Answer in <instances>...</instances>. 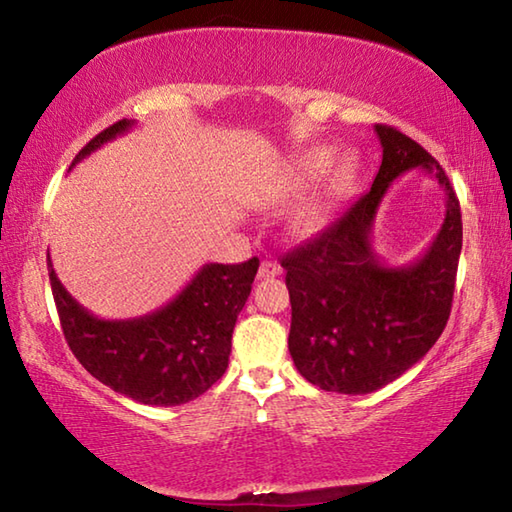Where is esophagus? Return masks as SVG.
<instances>
[{
  "label": "esophagus",
  "mask_w": 512,
  "mask_h": 512,
  "mask_svg": "<svg viewBox=\"0 0 512 512\" xmlns=\"http://www.w3.org/2000/svg\"><path fill=\"white\" fill-rule=\"evenodd\" d=\"M282 273V266L277 262H271V259H264L262 266H259L257 277L259 280H271V277H277Z\"/></svg>",
  "instance_id": "esophagus-1"
}]
</instances>
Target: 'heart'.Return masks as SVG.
Here are the masks:
<instances>
[{
  "label": "heart",
  "mask_w": 512,
  "mask_h": 512,
  "mask_svg": "<svg viewBox=\"0 0 512 512\" xmlns=\"http://www.w3.org/2000/svg\"><path fill=\"white\" fill-rule=\"evenodd\" d=\"M334 164V149L329 146H316V149L302 151L296 158L287 162V167L282 169L280 176H277L275 185L271 192L266 194L264 205L268 207H284L300 201L311 187H314L318 180H323L329 169ZM354 171V158L350 153H345L336 162V178H348ZM327 205L323 201H311L305 207H300L293 216V230L298 235H314L323 225L327 223Z\"/></svg>",
  "instance_id": "heart-1"
}]
</instances>
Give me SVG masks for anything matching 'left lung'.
Instances as JSON below:
<instances>
[{"instance_id":"left-lung-1","label":"left lung","mask_w":512,"mask_h":512,"mask_svg":"<svg viewBox=\"0 0 512 512\" xmlns=\"http://www.w3.org/2000/svg\"><path fill=\"white\" fill-rule=\"evenodd\" d=\"M375 133L384 155L370 192L282 257L291 359L309 384L345 395L391 384L433 348L452 311L463 246L461 205L443 167L397 128L377 124ZM411 168L444 187L446 221L420 260L388 267L371 248V223L392 180Z\"/></svg>"}]
</instances>
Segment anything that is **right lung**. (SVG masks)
Returning a JSON list of instances; mask_svg holds the SVG:
<instances>
[{
	"label": "right lung",
	"mask_w": 512,
	"mask_h": 512,
	"mask_svg": "<svg viewBox=\"0 0 512 512\" xmlns=\"http://www.w3.org/2000/svg\"><path fill=\"white\" fill-rule=\"evenodd\" d=\"M133 124L121 119L108 126L83 146L72 167ZM47 264L65 341L81 366L135 402L178 406L203 395L228 368L232 329L250 296L259 259L205 264L167 305L128 320L90 314L60 284L51 259Z\"/></svg>",
	"instance_id": "1"
}]
</instances>
